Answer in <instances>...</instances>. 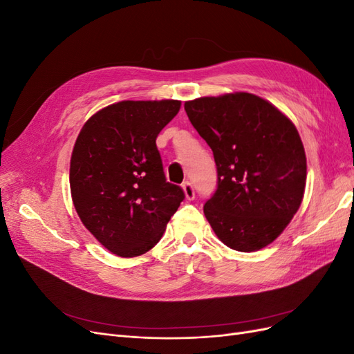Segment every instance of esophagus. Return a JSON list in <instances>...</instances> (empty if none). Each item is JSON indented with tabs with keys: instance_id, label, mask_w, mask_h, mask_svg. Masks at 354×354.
Masks as SVG:
<instances>
[{
	"instance_id": "34e87169",
	"label": "esophagus",
	"mask_w": 354,
	"mask_h": 354,
	"mask_svg": "<svg viewBox=\"0 0 354 354\" xmlns=\"http://www.w3.org/2000/svg\"><path fill=\"white\" fill-rule=\"evenodd\" d=\"M183 190H185L186 199H189V201L195 199V189H194V186H192V183H189V181H185L183 183Z\"/></svg>"
}]
</instances>
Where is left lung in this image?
Instances as JSON below:
<instances>
[{"label": "left lung", "mask_w": 354, "mask_h": 354, "mask_svg": "<svg viewBox=\"0 0 354 354\" xmlns=\"http://www.w3.org/2000/svg\"><path fill=\"white\" fill-rule=\"evenodd\" d=\"M217 165L216 194L203 214L229 248L254 252L285 230L304 196L307 159L295 125L251 93L185 103Z\"/></svg>", "instance_id": "8db88e82"}]
</instances>
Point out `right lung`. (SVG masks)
<instances>
[{
	"label": "right lung",
	"instance_id": "obj_1",
	"mask_svg": "<svg viewBox=\"0 0 354 354\" xmlns=\"http://www.w3.org/2000/svg\"><path fill=\"white\" fill-rule=\"evenodd\" d=\"M180 100H124L95 112L75 142L69 183L82 224L106 250L131 259L152 250L185 199L167 181L156 147Z\"/></svg>",
	"mask_w": 354,
	"mask_h": 354
}]
</instances>
